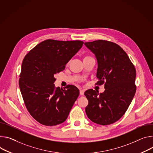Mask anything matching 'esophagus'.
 Returning <instances> with one entry per match:
<instances>
[{"label": "esophagus", "instance_id": "obj_1", "mask_svg": "<svg viewBox=\"0 0 153 153\" xmlns=\"http://www.w3.org/2000/svg\"><path fill=\"white\" fill-rule=\"evenodd\" d=\"M84 90H83V89H80V95H83L84 94Z\"/></svg>", "mask_w": 153, "mask_h": 153}]
</instances>
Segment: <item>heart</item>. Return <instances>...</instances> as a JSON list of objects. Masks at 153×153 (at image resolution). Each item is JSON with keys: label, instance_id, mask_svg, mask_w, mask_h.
Instances as JSON below:
<instances>
[{"label": "heart", "instance_id": "obj_1", "mask_svg": "<svg viewBox=\"0 0 153 153\" xmlns=\"http://www.w3.org/2000/svg\"><path fill=\"white\" fill-rule=\"evenodd\" d=\"M89 57V56H85L84 58H86V57Z\"/></svg>", "mask_w": 153, "mask_h": 153}]
</instances>
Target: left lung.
<instances>
[{"mask_svg":"<svg viewBox=\"0 0 153 153\" xmlns=\"http://www.w3.org/2000/svg\"><path fill=\"white\" fill-rule=\"evenodd\" d=\"M84 44L98 60L96 85L104 84L105 88L100 94L93 89L84 93L88 101L86 114L96 124H112L126 113L135 95V68L126 52L112 41L99 39Z\"/></svg>","mask_w":153,"mask_h":153,"instance_id":"1","label":"left lung"}]
</instances>
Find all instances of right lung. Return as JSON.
Instances as JSON below:
<instances>
[{
  "instance_id": "right-lung-1",
  "label": "right lung",
  "mask_w": 153,
  "mask_h": 153,
  "mask_svg": "<svg viewBox=\"0 0 153 153\" xmlns=\"http://www.w3.org/2000/svg\"><path fill=\"white\" fill-rule=\"evenodd\" d=\"M80 40L46 39L24 57L19 85L25 105L31 116L45 126L63 123L79 95L73 85L55 88V74L82 48Z\"/></svg>"
}]
</instances>
